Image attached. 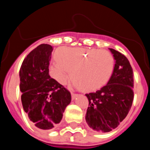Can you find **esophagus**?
<instances>
[{"label":"esophagus","mask_w":150,"mask_h":150,"mask_svg":"<svg viewBox=\"0 0 150 150\" xmlns=\"http://www.w3.org/2000/svg\"><path fill=\"white\" fill-rule=\"evenodd\" d=\"M77 96H78V94H76V93H74V92H71V99H72V100H75Z\"/></svg>","instance_id":"obj_1"}]
</instances>
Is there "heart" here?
<instances>
[{"mask_svg": "<svg viewBox=\"0 0 150 150\" xmlns=\"http://www.w3.org/2000/svg\"><path fill=\"white\" fill-rule=\"evenodd\" d=\"M58 62L49 66V74L59 84L71 79L83 91H93L107 83L112 74L114 59L107 50L62 47L56 52Z\"/></svg>", "mask_w": 150, "mask_h": 150, "instance_id": "1", "label": "heart"}]
</instances>
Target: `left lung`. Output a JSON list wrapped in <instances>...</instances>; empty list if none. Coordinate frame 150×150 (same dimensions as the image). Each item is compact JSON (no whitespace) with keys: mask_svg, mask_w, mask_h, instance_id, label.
<instances>
[{"mask_svg":"<svg viewBox=\"0 0 150 150\" xmlns=\"http://www.w3.org/2000/svg\"><path fill=\"white\" fill-rule=\"evenodd\" d=\"M115 59L112 74L100 90L86 94L89 102L86 122L98 132L116 129L125 118L133 100V72L125 56L109 48Z\"/></svg>","mask_w":150,"mask_h":150,"instance_id":"8db88e82","label":"left lung"}]
</instances>
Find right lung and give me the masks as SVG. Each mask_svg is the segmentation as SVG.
I'll list each match as a JSON object with an SVG mask.
<instances>
[{
  "mask_svg": "<svg viewBox=\"0 0 150 150\" xmlns=\"http://www.w3.org/2000/svg\"><path fill=\"white\" fill-rule=\"evenodd\" d=\"M52 46L41 44L25 58L19 71L21 103L30 122L50 130L61 121L71 96L49 75Z\"/></svg>",
  "mask_w": 150,
  "mask_h": 150,
  "instance_id": "1",
  "label": "right lung"
}]
</instances>
